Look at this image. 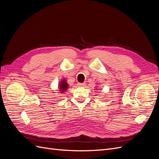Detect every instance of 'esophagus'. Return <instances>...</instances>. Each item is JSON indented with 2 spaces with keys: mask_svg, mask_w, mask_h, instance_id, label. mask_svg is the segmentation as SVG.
<instances>
[{
  "mask_svg": "<svg viewBox=\"0 0 159 159\" xmlns=\"http://www.w3.org/2000/svg\"><path fill=\"white\" fill-rule=\"evenodd\" d=\"M85 84H84V83H78V86H83V85H84Z\"/></svg>",
  "mask_w": 159,
  "mask_h": 159,
  "instance_id": "esophagus-1",
  "label": "esophagus"
}]
</instances>
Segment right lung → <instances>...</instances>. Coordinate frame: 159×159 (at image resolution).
I'll return each mask as SVG.
<instances>
[{"instance_id":"add662e5","label":"right lung","mask_w":159,"mask_h":159,"mask_svg":"<svg viewBox=\"0 0 159 159\" xmlns=\"http://www.w3.org/2000/svg\"><path fill=\"white\" fill-rule=\"evenodd\" d=\"M68 85L67 84L66 81L65 80H62L60 84V87H59L60 91H61V93H63V91H66V90L68 89Z\"/></svg>"}]
</instances>
